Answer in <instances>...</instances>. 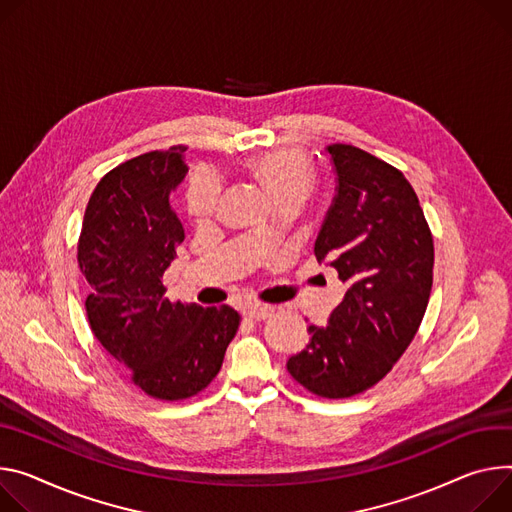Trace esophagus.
Wrapping results in <instances>:
<instances>
[{"label": "esophagus", "instance_id": "34e87169", "mask_svg": "<svg viewBox=\"0 0 512 512\" xmlns=\"http://www.w3.org/2000/svg\"><path fill=\"white\" fill-rule=\"evenodd\" d=\"M245 316L247 318H253V320H265L267 316L273 314V306L269 304H261V302H251L245 306Z\"/></svg>", "mask_w": 512, "mask_h": 512}]
</instances>
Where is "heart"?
<instances>
[{
    "label": "heart",
    "instance_id": "heart-1",
    "mask_svg": "<svg viewBox=\"0 0 512 512\" xmlns=\"http://www.w3.org/2000/svg\"><path fill=\"white\" fill-rule=\"evenodd\" d=\"M247 171L255 177L269 198L280 204L284 200L302 202L314 185V169L306 155L292 149H277L261 153L247 161ZM218 181L210 171L192 175L185 192V210L196 220L212 218L218 202Z\"/></svg>",
    "mask_w": 512,
    "mask_h": 512
}]
</instances>
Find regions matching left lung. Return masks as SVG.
<instances>
[{"label":"left lung","mask_w":512,"mask_h":512,"mask_svg":"<svg viewBox=\"0 0 512 512\" xmlns=\"http://www.w3.org/2000/svg\"><path fill=\"white\" fill-rule=\"evenodd\" d=\"M337 188L314 243L345 286L327 327H310L290 376L322 398H351L386 378L421 327L435 247L408 179L353 145L327 147Z\"/></svg>","instance_id":"1"}]
</instances>
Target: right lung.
Instances as JSON below:
<instances>
[{
  "instance_id": "1",
  "label": "right lung",
  "mask_w": 512,
  "mask_h": 512,
  "mask_svg": "<svg viewBox=\"0 0 512 512\" xmlns=\"http://www.w3.org/2000/svg\"><path fill=\"white\" fill-rule=\"evenodd\" d=\"M185 149L151 151L108 171L87 202L77 243L91 331L136 388L165 402L208 388L241 324L226 304L202 308L165 296L163 273L185 239L169 206L188 173Z\"/></svg>"
}]
</instances>
